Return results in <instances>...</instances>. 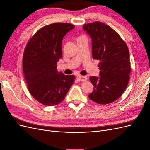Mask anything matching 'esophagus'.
<instances>
[{"label":"esophagus","instance_id":"esophagus-1","mask_svg":"<svg viewBox=\"0 0 150 150\" xmlns=\"http://www.w3.org/2000/svg\"><path fill=\"white\" fill-rule=\"evenodd\" d=\"M77 79L80 81H86L88 79V77L84 76H78L77 77Z\"/></svg>","mask_w":150,"mask_h":150}]
</instances>
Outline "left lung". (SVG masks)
<instances>
[{"label":"left lung","mask_w":150,"mask_h":150,"mask_svg":"<svg viewBox=\"0 0 150 150\" xmlns=\"http://www.w3.org/2000/svg\"><path fill=\"white\" fill-rule=\"evenodd\" d=\"M83 29L92 39L93 57L99 60L100 69L99 78L90 76L94 91L89 98L99 104H110L121 96L128 84L131 72L128 47L119 34L103 22L85 24Z\"/></svg>","instance_id":"left-lung-1"}]
</instances>
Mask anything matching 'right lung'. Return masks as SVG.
Wrapping results in <instances>:
<instances>
[{
	"label": "right lung",
	"mask_w": 150,
	"mask_h": 150,
	"mask_svg": "<svg viewBox=\"0 0 150 150\" xmlns=\"http://www.w3.org/2000/svg\"><path fill=\"white\" fill-rule=\"evenodd\" d=\"M69 23L57 22L42 27L30 38L23 54V72L30 94L40 103L55 106L64 100L75 79L57 71L62 57V41L74 28Z\"/></svg>",
	"instance_id": "right-lung-1"
}]
</instances>
